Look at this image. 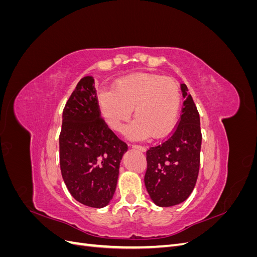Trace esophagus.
I'll list each match as a JSON object with an SVG mask.
<instances>
[{
  "instance_id": "34e87169",
  "label": "esophagus",
  "mask_w": 257,
  "mask_h": 257,
  "mask_svg": "<svg viewBox=\"0 0 257 257\" xmlns=\"http://www.w3.org/2000/svg\"><path fill=\"white\" fill-rule=\"evenodd\" d=\"M132 148H133V149H137L139 151H142V152L146 151V148L143 146H139V145H132Z\"/></svg>"
}]
</instances>
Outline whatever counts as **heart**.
Segmentation results:
<instances>
[{
  "label": "heart",
  "instance_id": "heart-1",
  "mask_svg": "<svg viewBox=\"0 0 257 257\" xmlns=\"http://www.w3.org/2000/svg\"><path fill=\"white\" fill-rule=\"evenodd\" d=\"M98 105L106 123L112 131L122 132L131 118L136 119L128 128L134 139L151 134L162 137L175 125L181 105L177 82L154 74H135L116 81L112 90L98 94Z\"/></svg>",
  "mask_w": 257,
  "mask_h": 257
}]
</instances>
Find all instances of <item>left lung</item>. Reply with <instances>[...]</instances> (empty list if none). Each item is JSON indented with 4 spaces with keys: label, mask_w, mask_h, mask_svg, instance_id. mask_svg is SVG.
Segmentation results:
<instances>
[{
    "label": "left lung",
    "mask_w": 257,
    "mask_h": 257,
    "mask_svg": "<svg viewBox=\"0 0 257 257\" xmlns=\"http://www.w3.org/2000/svg\"><path fill=\"white\" fill-rule=\"evenodd\" d=\"M181 91L184 102L178 126L162 145L147 151L145 185L159 207L183 203L191 195L198 177L201 147L199 113L184 83Z\"/></svg>",
    "instance_id": "left-lung-1"
}]
</instances>
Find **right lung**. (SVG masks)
Returning a JSON list of instances; mask_svg holds the SVG:
<instances>
[{"label":"right lung","instance_id":"1","mask_svg":"<svg viewBox=\"0 0 257 257\" xmlns=\"http://www.w3.org/2000/svg\"><path fill=\"white\" fill-rule=\"evenodd\" d=\"M59 144L61 173L71 195L92 208L109 204L127 145L100 118L92 76L81 78L67 100Z\"/></svg>","mask_w":257,"mask_h":257}]
</instances>
